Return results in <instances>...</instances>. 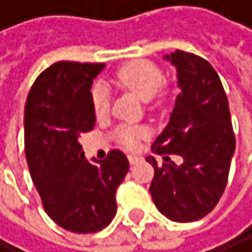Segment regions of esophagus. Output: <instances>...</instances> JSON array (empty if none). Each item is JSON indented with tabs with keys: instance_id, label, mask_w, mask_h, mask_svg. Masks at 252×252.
Segmentation results:
<instances>
[{
	"instance_id": "1",
	"label": "esophagus",
	"mask_w": 252,
	"mask_h": 252,
	"mask_svg": "<svg viewBox=\"0 0 252 252\" xmlns=\"http://www.w3.org/2000/svg\"><path fill=\"white\" fill-rule=\"evenodd\" d=\"M139 160H140V157H137V156H134V154H130V156H128V161H130L131 164H136Z\"/></svg>"
}]
</instances>
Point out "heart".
Returning a JSON list of instances; mask_svg holds the SVG:
<instances>
[{
	"instance_id": "b5f03b06",
	"label": "heart",
	"mask_w": 252,
	"mask_h": 252,
	"mask_svg": "<svg viewBox=\"0 0 252 252\" xmlns=\"http://www.w3.org/2000/svg\"><path fill=\"white\" fill-rule=\"evenodd\" d=\"M115 81L124 89L134 92L140 99L150 101L156 96L163 83V72L160 67L148 60H134L121 66ZM92 107L96 116H104L110 109V91L107 86L96 84L91 94ZM148 134L145 127L136 125H122L116 130L118 140L127 148H136L140 139Z\"/></svg>"
}]
</instances>
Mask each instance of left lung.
Returning a JSON list of instances; mask_svg holds the SVG:
<instances>
[{"label": "left lung", "mask_w": 252, "mask_h": 252, "mask_svg": "<svg viewBox=\"0 0 252 252\" xmlns=\"http://www.w3.org/2000/svg\"><path fill=\"white\" fill-rule=\"evenodd\" d=\"M177 69L181 92L166 128L153 143L158 156L177 154L181 165L166 161L154 168L150 192L161 215L193 222L209 215L225 190L236 139L228 99L213 66L199 56L177 50L164 56Z\"/></svg>", "instance_id": "left-lung-1"}]
</instances>
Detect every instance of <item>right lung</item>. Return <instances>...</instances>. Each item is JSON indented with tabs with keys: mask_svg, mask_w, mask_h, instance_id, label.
I'll use <instances>...</instances> for the list:
<instances>
[{
	"mask_svg": "<svg viewBox=\"0 0 252 252\" xmlns=\"http://www.w3.org/2000/svg\"><path fill=\"white\" fill-rule=\"evenodd\" d=\"M104 63L57 62L36 78L25 102V157L45 212L72 233H96L116 215L128 158L112 150L86 160L81 133L95 127L91 88Z\"/></svg>",
	"mask_w": 252,
	"mask_h": 252,
	"instance_id": "obj_1",
	"label": "right lung"
}]
</instances>
